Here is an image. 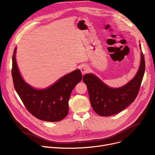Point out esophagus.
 Wrapping results in <instances>:
<instances>
[{"label": "esophagus", "mask_w": 155, "mask_h": 155, "mask_svg": "<svg viewBox=\"0 0 155 155\" xmlns=\"http://www.w3.org/2000/svg\"><path fill=\"white\" fill-rule=\"evenodd\" d=\"M80 70H81V72L82 74H86L87 72H88L89 67H88V66H87V65H82V66L81 67Z\"/></svg>", "instance_id": "obj_1"}]
</instances>
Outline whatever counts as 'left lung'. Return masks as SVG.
<instances>
[{"label":"left lung","mask_w":155,"mask_h":155,"mask_svg":"<svg viewBox=\"0 0 155 155\" xmlns=\"http://www.w3.org/2000/svg\"><path fill=\"white\" fill-rule=\"evenodd\" d=\"M140 49V62L134 77L119 88L107 86L93 74H86L83 77L90 96L91 106L100 116H110L122 111L132 103L136 98L143 78L145 63L144 55Z\"/></svg>","instance_id":"8db88e82"}]
</instances>
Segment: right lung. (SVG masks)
Segmentation results:
<instances>
[{"mask_svg": "<svg viewBox=\"0 0 155 155\" xmlns=\"http://www.w3.org/2000/svg\"><path fill=\"white\" fill-rule=\"evenodd\" d=\"M17 47L12 56V75L13 85L26 108L37 119L58 122L68 112V100L74 88L81 81L80 69L61 77L45 88H36L23 78L16 60Z\"/></svg>", "mask_w": 155, "mask_h": 155, "instance_id": "1", "label": "right lung"}]
</instances>
